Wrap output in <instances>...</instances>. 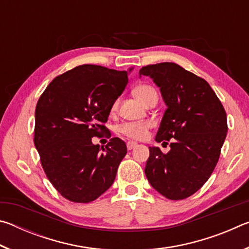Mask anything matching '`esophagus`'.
I'll return each instance as SVG.
<instances>
[{"instance_id":"34e87169","label":"esophagus","mask_w":249,"mask_h":249,"mask_svg":"<svg viewBox=\"0 0 249 249\" xmlns=\"http://www.w3.org/2000/svg\"><path fill=\"white\" fill-rule=\"evenodd\" d=\"M126 146H127L128 150H132L133 148H135V147L137 146V144H136V142H128L127 145H126Z\"/></svg>"}]
</instances>
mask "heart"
Instances as JSON below:
<instances>
[{
  "label": "heart",
  "instance_id": "heart-1",
  "mask_svg": "<svg viewBox=\"0 0 249 249\" xmlns=\"http://www.w3.org/2000/svg\"><path fill=\"white\" fill-rule=\"evenodd\" d=\"M133 93L144 104L148 102V100L151 96L157 95L154 88L147 86V84H141V86L136 87L133 90ZM116 107L117 102L113 104L112 109H116ZM149 127L150 123H148V122H142V123H124L119 127V132L127 138H130V140L140 141L142 140V138H145Z\"/></svg>",
  "mask_w": 249,
  "mask_h": 249
}]
</instances>
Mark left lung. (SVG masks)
I'll return each instance as SVG.
<instances>
[{
  "instance_id": "1",
  "label": "left lung",
  "mask_w": 249,
  "mask_h": 249,
  "mask_svg": "<svg viewBox=\"0 0 249 249\" xmlns=\"http://www.w3.org/2000/svg\"><path fill=\"white\" fill-rule=\"evenodd\" d=\"M160 88L167 109L156 142L168 144L169 153L149 147L145 174L160 195L183 200L203 185L215 168L227 133L221 101L204 79L174 62L142 67Z\"/></svg>"
}]
</instances>
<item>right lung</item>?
Returning <instances> with one entry per match:
<instances>
[{
	"mask_svg": "<svg viewBox=\"0 0 249 249\" xmlns=\"http://www.w3.org/2000/svg\"><path fill=\"white\" fill-rule=\"evenodd\" d=\"M128 72L75 67L54 78L37 102L34 144L46 176L67 200L89 203L114 182L127 153L125 142L113 137L100 148L92 137L107 130L104 123L123 93Z\"/></svg>",
	"mask_w": 249,
	"mask_h": 249,
	"instance_id": "add662e5",
	"label": "right lung"
}]
</instances>
